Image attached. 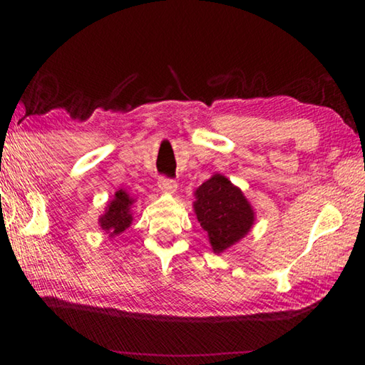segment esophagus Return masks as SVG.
Here are the masks:
<instances>
[{
  "mask_svg": "<svg viewBox=\"0 0 365 365\" xmlns=\"http://www.w3.org/2000/svg\"><path fill=\"white\" fill-rule=\"evenodd\" d=\"M158 185H159V188L164 191V193H174V191L177 190V182L174 180V178H169V177H160Z\"/></svg>",
  "mask_w": 365,
  "mask_h": 365,
  "instance_id": "obj_1",
  "label": "esophagus"
}]
</instances>
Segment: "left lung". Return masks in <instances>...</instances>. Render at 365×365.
Returning <instances> with one entry per match:
<instances>
[{"instance_id":"left-lung-1","label":"left lung","mask_w":365,"mask_h":365,"mask_svg":"<svg viewBox=\"0 0 365 365\" xmlns=\"http://www.w3.org/2000/svg\"><path fill=\"white\" fill-rule=\"evenodd\" d=\"M195 212L209 235L214 252H222L243 238L255 222V212L240 188L224 175H214L196 190Z\"/></svg>"}]
</instances>
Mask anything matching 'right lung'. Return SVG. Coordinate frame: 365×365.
Returning a JSON list of instances; mask_svg holds the SVG:
<instances>
[{"label":"right lung","instance_id":"add662e5","mask_svg":"<svg viewBox=\"0 0 365 365\" xmlns=\"http://www.w3.org/2000/svg\"><path fill=\"white\" fill-rule=\"evenodd\" d=\"M130 196H128L125 191H117L115 197L109 202L106 214L100 219L101 228L109 237H114V235L122 233L125 228L130 225L132 222V214H130V205H132Z\"/></svg>","mask_w":365,"mask_h":365}]
</instances>
